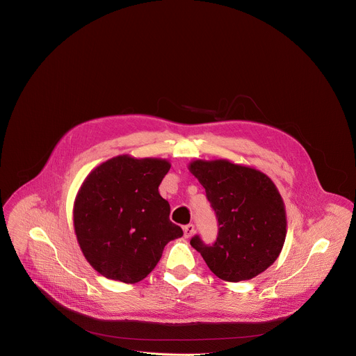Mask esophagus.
<instances>
[{
	"label": "esophagus",
	"instance_id": "esophagus-1",
	"mask_svg": "<svg viewBox=\"0 0 356 356\" xmlns=\"http://www.w3.org/2000/svg\"><path fill=\"white\" fill-rule=\"evenodd\" d=\"M183 230H184V237H186V238H190V237L194 234V230H195V229H194V225H187V226H184Z\"/></svg>",
	"mask_w": 356,
	"mask_h": 356
}]
</instances>
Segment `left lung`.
<instances>
[{
    "label": "left lung",
    "mask_w": 356,
    "mask_h": 356,
    "mask_svg": "<svg viewBox=\"0 0 356 356\" xmlns=\"http://www.w3.org/2000/svg\"><path fill=\"white\" fill-rule=\"evenodd\" d=\"M188 170L205 188L219 222L213 245L190 244L222 280L237 283L265 272L279 258L287 234L284 201L264 172L229 159H195Z\"/></svg>",
    "instance_id": "8db88e82"
}]
</instances>
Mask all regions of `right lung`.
Returning a JSON list of instances; mask_svg holds the SVG:
<instances>
[{
    "label": "right lung",
    "mask_w": 356,
    "mask_h": 356,
    "mask_svg": "<svg viewBox=\"0 0 356 356\" xmlns=\"http://www.w3.org/2000/svg\"><path fill=\"white\" fill-rule=\"evenodd\" d=\"M170 169L162 158L113 156L94 168L73 204V227L87 262L104 277L134 284L183 236L158 187Z\"/></svg>",
    "instance_id": "add662e5"
}]
</instances>
